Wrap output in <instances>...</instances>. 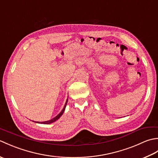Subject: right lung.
Returning a JSON list of instances; mask_svg holds the SVG:
<instances>
[{
  "instance_id": "add662e5",
  "label": "right lung",
  "mask_w": 158,
  "mask_h": 158,
  "mask_svg": "<svg viewBox=\"0 0 158 158\" xmlns=\"http://www.w3.org/2000/svg\"><path fill=\"white\" fill-rule=\"evenodd\" d=\"M67 102H68V98H67V100H66V103H65V105H64V108H63V109L62 110V111L60 112L58 115L57 116H56L55 117H53V119H50V120H48V121H45V122H36V123H43V124H49V123H53V122H55L56 120H58L60 117L62 116V115L63 114V113L64 112V110H65V108H66V105H67Z\"/></svg>"
}]
</instances>
